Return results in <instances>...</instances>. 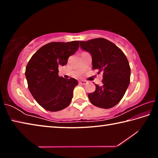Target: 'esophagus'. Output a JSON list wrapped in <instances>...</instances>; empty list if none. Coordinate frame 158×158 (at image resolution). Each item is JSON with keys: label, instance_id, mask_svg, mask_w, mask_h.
<instances>
[{"label": "esophagus", "instance_id": "obj_1", "mask_svg": "<svg viewBox=\"0 0 158 158\" xmlns=\"http://www.w3.org/2000/svg\"><path fill=\"white\" fill-rule=\"evenodd\" d=\"M87 81H83V80H81V81H79V84H82V85H85L87 84Z\"/></svg>", "mask_w": 158, "mask_h": 158}]
</instances>
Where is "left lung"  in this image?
Here are the masks:
<instances>
[{"instance_id": "8db88e82", "label": "left lung", "mask_w": 158, "mask_h": 158, "mask_svg": "<svg viewBox=\"0 0 158 158\" xmlns=\"http://www.w3.org/2000/svg\"><path fill=\"white\" fill-rule=\"evenodd\" d=\"M81 49L92 56L93 69L103 73V85L88 95L93 105L103 109L116 106L123 97L130 81V67L124 53L105 38L80 42Z\"/></svg>"}]
</instances>
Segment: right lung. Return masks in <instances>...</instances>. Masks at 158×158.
<instances>
[{"instance_id": "right-lung-1", "label": "right lung", "mask_w": 158, "mask_h": 158, "mask_svg": "<svg viewBox=\"0 0 158 158\" xmlns=\"http://www.w3.org/2000/svg\"><path fill=\"white\" fill-rule=\"evenodd\" d=\"M79 47V41L50 42L40 48L28 61L25 72L28 89L46 110L58 111L70 104L78 81L58 76V66L65 65Z\"/></svg>"}]
</instances>
